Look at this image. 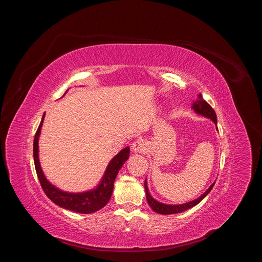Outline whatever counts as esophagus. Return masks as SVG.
<instances>
[{
	"instance_id": "1",
	"label": "esophagus",
	"mask_w": 262,
	"mask_h": 262,
	"mask_svg": "<svg viewBox=\"0 0 262 262\" xmlns=\"http://www.w3.org/2000/svg\"><path fill=\"white\" fill-rule=\"evenodd\" d=\"M132 149L135 152H143L146 149V144L143 140H137L136 142L133 143Z\"/></svg>"
}]
</instances>
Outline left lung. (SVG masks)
<instances>
[{
  "instance_id": "1",
  "label": "left lung",
  "mask_w": 262,
  "mask_h": 262,
  "mask_svg": "<svg viewBox=\"0 0 262 262\" xmlns=\"http://www.w3.org/2000/svg\"><path fill=\"white\" fill-rule=\"evenodd\" d=\"M193 108L194 111L196 112V113L204 116V117H207L209 119H211L214 124H216V115L214 113L213 108L209 105V103H207L201 94L198 95V100H196L194 103H193ZM214 183H212L209 189L202 195L200 196L198 199L196 200H193L191 202H188V203H184V204H179V205H168V204H164V203H161L159 201H157L156 199H154L150 194H149L148 192V188H147V183H146V180L144 182V186H145V192H146V199H147V202L149 204V206H150L154 211H156L157 213H161V214H173V213H179V212H182L186 209H189L195 205H197L199 202H201L204 197L211 191V189L213 188Z\"/></svg>"
}]
</instances>
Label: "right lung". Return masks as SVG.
Instances as JSON below:
<instances>
[{
  "mask_svg": "<svg viewBox=\"0 0 262 262\" xmlns=\"http://www.w3.org/2000/svg\"><path fill=\"white\" fill-rule=\"evenodd\" d=\"M43 119H45V114L38 126V129H37L35 134L34 143H33V156H34L35 169H36L37 177L39 179L43 192L55 204L68 210H72L80 213H91L99 210L100 208L105 206L108 200L111 199L112 192H113V189H114V181L118 174V171L120 170L124 162L128 160L129 147L122 149V150L110 162L100 184L95 190H92L86 193H78V194L62 192L57 188H55L53 184H51L47 180L40 168V164L38 160V138L40 135V128L42 126Z\"/></svg>",
  "mask_w": 262,
  "mask_h": 262,
  "instance_id": "1",
  "label": "right lung"
}]
</instances>
